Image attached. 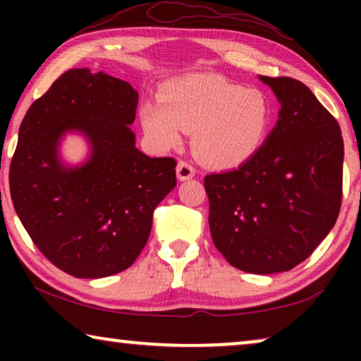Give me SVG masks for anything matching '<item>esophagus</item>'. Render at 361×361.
Listing matches in <instances>:
<instances>
[{"label":"esophagus","mask_w":361,"mask_h":361,"mask_svg":"<svg viewBox=\"0 0 361 361\" xmlns=\"http://www.w3.org/2000/svg\"><path fill=\"white\" fill-rule=\"evenodd\" d=\"M176 171H177V177H179V180L192 179V177L195 176V167L187 161H179V164H177Z\"/></svg>","instance_id":"1"}]
</instances>
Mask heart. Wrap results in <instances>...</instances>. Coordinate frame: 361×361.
<instances>
[{
    "label": "heart",
    "mask_w": 361,
    "mask_h": 361,
    "mask_svg": "<svg viewBox=\"0 0 361 361\" xmlns=\"http://www.w3.org/2000/svg\"><path fill=\"white\" fill-rule=\"evenodd\" d=\"M162 105L142 108L147 135L162 147L180 141V130L194 131V149L205 164L233 167L259 149L271 110L256 88H241L216 75H194L167 83Z\"/></svg>",
    "instance_id": "obj_1"
}]
</instances>
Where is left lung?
<instances>
[{
	"mask_svg": "<svg viewBox=\"0 0 361 361\" xmlns=\"http://www.w3.org/2000/svg\"><path fill=\"white\" fill-rule=\"evenodd\" d=\"M281 102L279 120L250 159L205 176L216 250L246 273L290 271L314 253L342 205L343 140L302 82L259 77Z\"/></svg>",
	"mask_w": 361,
	"mask_h": 361,
	"instance_id": "8db88e82",
	"label": "left lung"
}]
</instances>
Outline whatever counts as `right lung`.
I'll return each instance as SVG.
<instances>
[{
	"label": "right lung",
	"mask_w": 361,
	"mask_h": 361,
	"mask_svg": "<svg viewBox=\"0 0 361 361\" xmlns=\"http://www.w3.org/2000/svg\"><path fill=\"white\" fill-rule=\"evenodd\" d=\"M137 92L88 68L62 73L29 106L9 167L14 210L39 251L75 278H106L135 263L149 238L157 204L176 187L174 157H149L130 125ZM87 134L92 156L63 168L66 130Z\"/></svg>",
	"instance_id": "right-lung-1"
}]
</instances>
